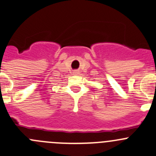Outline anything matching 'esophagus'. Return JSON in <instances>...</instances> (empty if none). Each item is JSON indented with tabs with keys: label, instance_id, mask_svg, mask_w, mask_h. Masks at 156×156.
Segmentation results:
<instances>
[{
	"label": "esophagus",
	"instance_id": "1",
	"mask_svg": "<svg viewBox=\"0 0 156 156\" xmlns=\"http://www.w3.org/2000/svg\"><path fill=\"white\" fill-rule=\"evenodd\" d=\"M73 73H74V74H75V75H76V74H78V71H75V72H74Z\"/></svg>",
	"mask_w": 156,
	"mask_h": 156
}]
</instances>
